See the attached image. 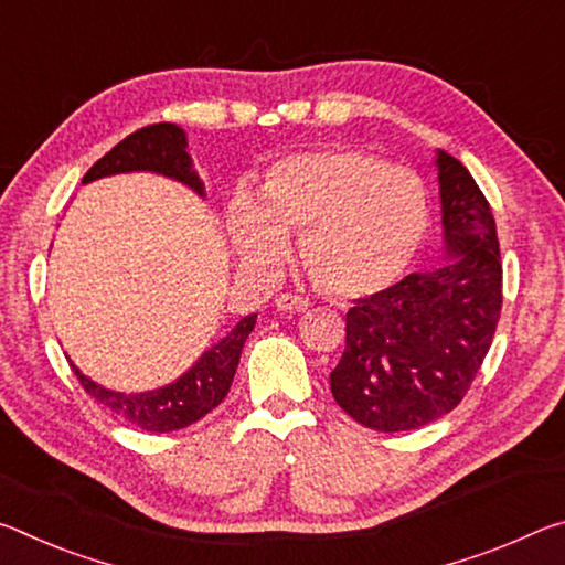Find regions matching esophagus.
Here are the masks:
<instances>
[{"mask_svg": "<svg viewBox=\"0 0 565 565\" xmlns=\"http://www.w3.org/2000/svg\"><path fill=\"white\" fill-rule=\"evenodd\" d=\"M274 306H276V309H279V311H289V313H299V311L311 309V303H309V301L301 299V296H291V294H281V296H276Z\"/></svg>", "mask_w": 565, "mask_h": 565, "instance_id": "esophagus-1", "label": "esophagus"}]
</instances>
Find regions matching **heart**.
Masks as SVG:
<instances>
[{
  "instance_id": "1",
  "label": "heart",
  "mask_w": 565,
  "mask_h": 565,
  "mask_svg": "<svg viewBox=\"0 0 565 565\" xmlns=\"http://www.w3.org/2000/svg\"><path fill=\"white\" fill-rule=\"evenodd\" d=\"M238 259L271 266L301 236V264L323 291L366 299L401 281L426 242L431 204L424 181L366 151L333 147L274 161L256 199L228 204Z\"/></svg>"
}]
</instances>
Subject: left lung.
Returning <instances> with one entry per match:
<instances>
[{"label": "left lung", "instance_id": "obj_1", "mask_svg": "<svg viewBox=\"0 0 565 565\" xmlns=\"http://www.w3.org/2000/svg\"><path fill=\"white\" fill-rule=\"evenodd\" d=\"M444 264L347 313L331 394L374 431H414L461 404L501 319V252L491 206L461 161L438 149Z\"/></svg>", "mask_w": 565, "mask_h": 565}]
</instances>
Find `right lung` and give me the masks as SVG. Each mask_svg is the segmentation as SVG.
<instances>
[{"instance_id": "right-lung-1", "label": "right lung", "mask_w": 565, "mask_h": 565, "mask_svg": "<svg viewBox=\"0 0 565 565\" xmlns=\"http://www.w3.org/2000/svg\"><path fill=\"white\" fill-rule=\"evenodd\" d=\"M186 131L177 124L161 121L151 124L139 131L129 134L121 139L109 154H104L87 174L82 184L97 181L114 174H131V171H151L167 179H174L179 184L189 186L196 196H206L204 181L199 179L194 161L186 151ZM256 313H248L236 327L226 333L222 341H216L212 349H206L199 361L191 366L186 374H181L171 384L141 391V394H121L107 386L97 384L89 376L82 374V369L70 359L74 376L79 379L84 391L97 401L99 406L111 411L114 416L129 420L131 426L151 434H169L179 431L204 418L209 411H214L222 404L224 396L232 388V381L242 356L244 341L254 331Z\"/></svg>"}]
</instances>
